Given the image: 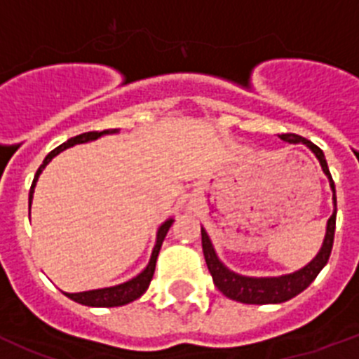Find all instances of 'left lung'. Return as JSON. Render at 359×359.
I'll return each instance as SVG.
<instances>
[{"label":"left lung","instance_id":"8db88e82","mask_svg":"<svg viewBox=\"0 0 359 359\" xmlns=\"http://www.w3.org/2000/svg\"><path fill=\"white\" fill-rule=\"evenodd\" d=\"M280 140L286 143H302L315 154L322 166V172L327 175L329 186L332 189V203H334V211H332L331 218L327 219V229H325V238L322 243L320 250L309 261L304 268H300L297 272L288 273V276L279 277H247L240 276V273L232 272L225 266L222 261L216 256L215 247H212L211 240H209L205 229H202V250L205 263H208L209 272H211L212 280H215L216 288L224 293L225 297L243 304H280L286 300L293 299L299 295L300 292H304L309 284L315 280V277L320 273L322 268L327 264L329 256L332 250V240H334V227H337V189H334V182L329 173L327 161L324 157V151L320 148L313 144L311 141L304 140L297 134H283L279 135Z\"/></svg>","mask_w":359,"mask_h":359}]
</instances>
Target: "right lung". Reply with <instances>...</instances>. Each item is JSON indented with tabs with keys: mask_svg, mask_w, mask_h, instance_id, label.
<instances>
[{
	"mask_svg": "<svg viewBox=\"0 0 359 359\" xmlns=\"http://www.w3.org/2000/svg\"><path fill=\"white\" fill-rule=\"evenodd\" d=\"M118 128H109V130H103V132H86V134H80L75 135V137H71L67 140L66 143H62L60 147H57L55 150H51L50 154L46 156V159L43 161V164L39 166L37 173L34 177V182H32L30 187V196H28V202L32 205V198H34V189H35V184H37L39 175L43 173V170L46 168V164L53 159L55 156H59L60 151L66 150L69 147H75V144H82V143H89V141H95L102 135H107V134H116ZM175 222L173 218H168L163 225L159 227L157 231V240H156V247L151 250V256L150 261H148L147 268H144L143 272L137 273L134 279L127 280L123 284H116V286H111V288H100V290H89V292H80V293H66V297H69L71 300H75L79 304L83 306H91V308H116V306H125L132 300L140 299L144 292L148 290L150 286V280L154 277V272H156V263H157V256H159V250H161V245H163L164 238H166L168 231L172 227V224Z\"/></svg>",
	"mask_w": 359,
	"mask_h": 359,
	"instance_id": "1",
	"label": "right lung"
}]
</instances>
